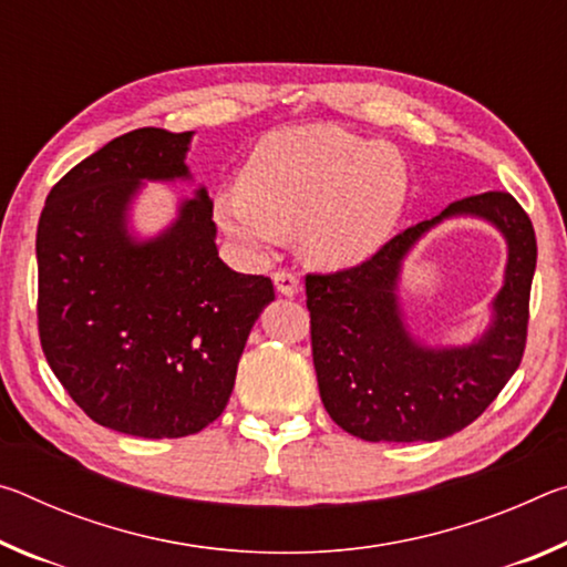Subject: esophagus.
I'll list each match as a JSON object with an SVG mask.
<instances>
[{
	"label": "esophagus",
	"instance_id": "1",
	"mask_svg": "<svg viewBox=\"0 0 567 567\" xmlns=\"http://www.w3.org/2000/svg\"><path fill=\"white\" fill-rule=\"evenodd\" d=\"M272 282H275V290L285 297H292L300 292V280H297V277L287 270H277L272 275Z\"/></svg>",
	"mask_w": 567,
	"mask_h": 567
}]
</instances>
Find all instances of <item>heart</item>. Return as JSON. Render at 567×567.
<instances>
[{
    "instance_id": "1",
    "label": "heart",
    "mask_w": 567,
    "mask_h": 567,
    "mask_svg": "<svg viewBox=\"0 0 567 567\" xmlns=\"http://www.w3.org/2000/svg\"><path fill=\"white\" fill-rule=\"evenodd\" d=\"M408 169L395 150L334 124L275 130L257 142L239 187L215 197L219 227L252 257L297 233L307 262L360 265L395 233Z\"/></svg>"
}]
</instances>
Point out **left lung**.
Segmentation results:
<instances>
[{"label":"left lung","mask_w":567,"mask_h":567,"mask_svg":"<svg viewBox=\"0 0 567 567\" xmlns=\"http://www.w3.org/2000/svg\"><path fill=\"white\" fill-rule=\"evenodd\" d=\"M453 216H477L506 237L508 265L488 330L460 349H427L401 315L396 285L409 249ZM535 229L507 192L450 203L350 270L307 275L312 362L324 410L368 443H435L483 415L523 360L535 275Z\"/></svg>","instance_id":"obj_1"}]
</instances>
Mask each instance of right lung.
Listing matches in <instances>:
<instances>
[{
    "label": "right lung",
    "instance_id": "right-lung-1",
    "mask_svg": "<svg viewBox=\"0 0 567 567\" xmlns=\"http://www.w3.org/2000/svg\"><path fill=\"white\" fill-rule=\"evenodd\" d=\"M192 132L142 127L56 182L37 227L40 340L70 398L134 437H185L215 422L235 388L270 277L217 255L213 199L199 187L157 237L130 233L142 182L189 179Z\"/></svg>",
    "mask_w": 567,
    "mask_h": 567
}]
</instances>
